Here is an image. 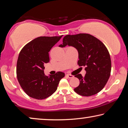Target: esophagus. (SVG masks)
I'll return each mask as SVG.
<instances>
[{"instance_id":"esophagus-1","label":"esophagus","mask_w":128,"mask_h":128,"mask_svg":"<svg viewBox=\"0 0 128 128\" xmlns=\"http://www.w3.org/2000/svg\"><path fill=\"white\" fill-rule=\"evenodd\" d=\"M66 76L67 77V78H74V76H73V75H72V74H66Z\"/></svg>"}]
</instances>
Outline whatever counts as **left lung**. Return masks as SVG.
Returning a JSON list of instances; mask_svg holds the SVG:
<instances>
[{
  "mask_svg": "<svg viewBox=\"0 0 128 128\" xmlns=\"http://www.w3.org/2000/svg\"><path fill=\"white\" fill-rule=\"evenodd\" d=\"M72 46L78 50V64L85 66L86 74L74 77L80 80L79 86L74 89L75 92L82 96L96 94L102 90L110 77L111 60L108 50L100 40L88 34L67 35L62 39L60 47Z\"/></svg>",
  "mask_w": 128,
  "mask_h": 128,
  "instance_id": "8db88e82",
  "label": "left lung"
}]
</instances>
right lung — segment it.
Here are the masks:
<instances>
[{"label": "right lung", "mask_w": 128, "mask_h": 128, "mask_svg": "<svg viewBox=\"0 0 128 128\" xmlns=\"http://www.w3.org/2000/svg\"><path fill=\"white\" fill-rule=\"evenodd\" d=\"M60 36H40L32 40L22 48L16 66L18 80L28 96L42 100L53 94L65 74L46 76L44 64L50 62L48 52L59 41Z\"/></svg>", "instance_id": "1"}]
</instances>
